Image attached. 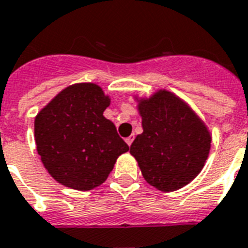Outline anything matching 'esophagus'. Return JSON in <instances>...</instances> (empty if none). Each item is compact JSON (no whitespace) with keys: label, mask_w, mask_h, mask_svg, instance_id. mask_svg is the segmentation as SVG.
<instances>
[{"label":"esophagus","mask_w":248,"mask_h":248,"mask_svg":"<svg viewBox=\"0 0 248 248\" xmlns=\"http://www.w3.org/2000/svg\"><path fill=\"white\" fill-rule=\"evenodd\" d=\"M132 141H134V135H131V136H128V138H126V143H127L128 147H131Z\"/></svg>","instance_id":"esophagus-1"}]
</instances>
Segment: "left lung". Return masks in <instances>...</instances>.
Masks as SVG:
<instances>
[{
    "mask_svg": "<svg viewBox=\"0 0 248 248\" xmlns=\"http://www.w3.org/2000/svg\"><path fill=\"white\" fill-rule=\"evenodd\" d=\"M143 134L130 147L143 177L163 192L189 184L203 169L211 134L203 121L175 93L159 90L140 99Z\"/></svg>",
    "mask_w": 248,
    "mask_h": 248,
    "instance_id": "obj_1",
    "label": "left lung"
}]
</instances>
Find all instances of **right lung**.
<instances>
[{
  "label": "right lung",
  "instance_id": "add662e5",
  "mask_svg": "<svg viewBox=\"0 0 248 248\" xmlns=\"http://www.w3.org/2000/svg\"><path fill=\"white\" fill-rule=\"evenodd\" d=\"M110 104L100 86L76 83L36 116L34 139L45 169L76 190L103 184L128 145L103 113Z\"/></svg>",
  "mask_w": 248,
  "mask_h": 248
}]
</instances>
